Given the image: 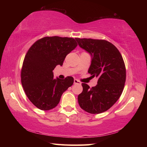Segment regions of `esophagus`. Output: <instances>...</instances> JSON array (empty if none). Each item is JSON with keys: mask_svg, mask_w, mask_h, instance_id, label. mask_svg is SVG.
Listing matches in <instances>:
<instances>
[{"mask_svg": "<svg viewBox=\"0 0 147 147\" xmlns=\"http://www.w3.org/2000/svg\"><path fill=\"white\" fill-rule=\"evenodd\" d=\"M74 84H78V85H80V84H81V82H80L79 80H78L74 79Z\"/></svg>", "mask_w": 147, "mask_h": 147, "instance_id": "1", "label": "esophagus"}]
</instances>
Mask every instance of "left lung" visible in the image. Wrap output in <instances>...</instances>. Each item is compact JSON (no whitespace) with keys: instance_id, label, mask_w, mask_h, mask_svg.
Wrapping results in <instances>:
<instances>
[{"instance_id":"left-lung-1","label":"left lung","mask_w":147,"mask_h":147,"mask_svg":"<svg viewBox=\"0 0 147 147\" xmlns=\"http://www.w3.org/2000/svg\"><path fill=\"white\" fill-rule=\"evenodd\" d=\"M79 47L90 54L88 73L98 78L96 86L82 84L83 91L78 96L80 106L87 112H104L115 104L123 93L126 69L118 49L106 40L76 38Z\"/></svg>"}]
</instances>
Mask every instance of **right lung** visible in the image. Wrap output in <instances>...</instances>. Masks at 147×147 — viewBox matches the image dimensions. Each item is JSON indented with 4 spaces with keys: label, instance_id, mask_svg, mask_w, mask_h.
Instances as JSON below:
<instances>
[{
    "label": "right lung",
    "instance_id": "right-lung-1",
    "mask_svg": "<svg viewBox=\"0 0 147 147\" xmlns=\"http://www.w3.org/2000/svg\"><path fill=\"white\" fill-rule=\"evenodd\" d=\"M75 39L58 36L45 37L32 45L27 52L21 70V83L31 102L41 110L58 105L74 78H54L53 70L62 66L66 56L77 47Z\"/></svg>",
    "mask_w": 147,
    "mask_h": 147
}]
</instances>
